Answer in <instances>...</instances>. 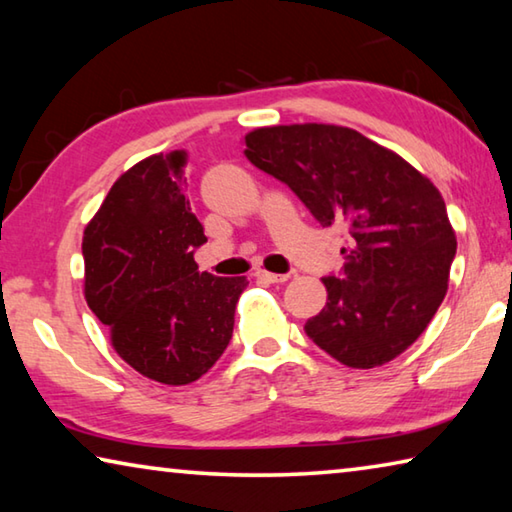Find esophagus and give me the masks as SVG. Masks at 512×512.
<instances>
[{"label": "esophagus", "mask_w": 512, "mask_h": 512, "mask_svg": "<svg viewBox=\"0 0 512 512\" xmlns=\"http://www.w3.org/2000/svg\"><path fill=\"white\" fill-rule=\"evenodd\" d=\"M255 277H257V280H262V282H268V284H275V282H287V280H289V275H282V273H268V271H262V268H259V271H255Z\"/></svg>", "instance_id": "1"}]
</instances>
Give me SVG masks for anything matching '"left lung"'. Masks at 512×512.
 <instances>
[{
    "label": "left lung",
    "mask_w": 512,
    "mask_h": 512,
    "mask_svg": "<svg viewBox=\"0 0 512 512\" xmlns=\"http://www.w3.org/2000/svg\"><path fill=\"white\" fill-rule=\"evenodd\" d=\"M246 158L348 237L327 305L305 332L350 368H375L427 329L447 293L456 237L443 196L400 155L329 124L257 128Z\"/></svg>",
    "instance_id": "8db88e82"
}]
</instances>
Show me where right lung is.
Segmentation results:
<instances>
[{"instance_id":"obj_1","label":"right lung","mask_w":512,"mask_h":512,"mask_svg":"<svg viewBox=\"0 0 512 512\" xmlns=\"http://www.w3.org/2000/svg\"><path fill=\"white\" fill-rule=\"evenodd\" d=\"M187 151L151 155L110 187L83 235L85 300L140 375L203 377L228 348L246 277L201 273L207 237L185 198Z\"/></svg>"}]
</instances>
